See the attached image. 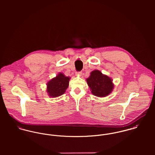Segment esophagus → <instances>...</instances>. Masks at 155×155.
Segmentation results:
<instances>
[{
    "instance_id": "esophagus-1",
    "label": "esophagus",
    "mask_w": 155,
    "mask_h": 155,
    "mask_svg": "<svg viewBox=\"0 0 155 155\" xmlns=\"http://www.w3.org/2000/svg\"><path fill=\"white\" fill-rule=\"evenodd\" d=\"M82 73V72L81 71H76V75H77V76L81 75Z\"/></svg>"
}]
</instances>
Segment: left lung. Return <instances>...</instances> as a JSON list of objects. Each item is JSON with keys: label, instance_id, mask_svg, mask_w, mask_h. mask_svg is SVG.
I'll return each mask as SVG.
<instances>
[{"label": "left lung", "instance_id": "8db88e82", "mask_svg": "<svg viewBox=\"0 0 155 155\" xmlns=\"http://www.w3.org/2000/svg\"><path fill=\"white\" fill-rule=\"evenodd\" d=\"M87 81L92 94L97 97L108 95L114 87L110 78L103 75L99 70L92 71Z\"/></svg>", "mask_w": 155, "mask_h": 155}]
</instances>
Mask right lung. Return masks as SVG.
<instances>
[{
  "label": "right lung",
  "mask_w": 155,
  "mask_h": 155,
  "mask_svg": "<svg viewBox=\"0 0 155 155\" xmlns=\"http://www.w3.org/2000/svg\"><path fill=\"white\" fill-rule=\"evenodd\" d=\"M70 78L66 77L63 74L60 73L48 83L47 91L49 96L57 97L65 92L68 87Z\"/></svg>",
  "instance_id": "obj_1"
}]
</instances>
